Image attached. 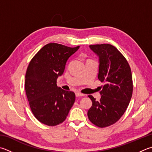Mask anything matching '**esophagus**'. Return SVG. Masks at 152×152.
Wrapping results in <instances>:
<instances>
[{"label": "esophagus", "mask_w": 152, "mask_h": 152, "mask_svg": "<svg viewBox=\"0 0 152 152\" xmlns=\"http://www.w3.org/2000/svg\"><path fill=\"white\" fill-rule=\"evenodd\" d=\"M84 94L80 92H76V97H80V96H84Z\"/></svg>", "instance_id": "obj_1"}]
</instances>
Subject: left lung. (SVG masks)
Wrapping results in <instances>:
<instances>
[{
	"mask_svg": "<svg viewBox=\"0 0 152 152\" xmlns=\"http://www.w3.org/2000/svg\"><path fill=\"white\" fill-rule=\"evenodd\" d=\"M99 57V80L104 82L99 101L92 95V105L88 111V119L100 128L115 124L126 112L130 102L133 82L131 68L118 50L109 44L90 45Z\"/></svg>",
	"mask_w": 152,
	"mask_h": 152,
	"instance_id": "obj_1",
	"label": "left lung"
}]
</instances>
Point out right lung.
I'll return each mask as SVG.
<instances>
[{
    "instance_id": "right-lung-1",
    "label": "right lung",
    "mask_w": 152,
    "mask_h": 152,
    "mask_svg": "<svg viewBox=\"0 0 152 152\" xmlns=\"http://www.w3.org/2000/svg\"><path fill=\"white\" fill-rule=\"evenodd\" d=\"M79 47L49 43L36 54L27 68L24 88L30 109L45 125L62 123L75 102L74 92L58 87L56 80L64 72L68 59Z\"/></svg>"
}]
</instances>
